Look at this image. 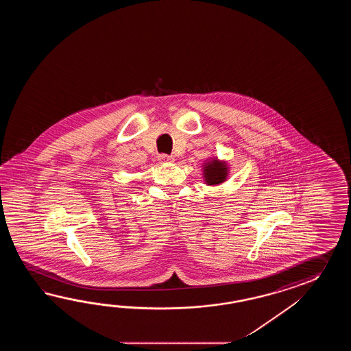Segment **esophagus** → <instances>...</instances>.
Masks as SVG:
<instances>
[{"instance_id": "1", "label": "esophagus", "mask_w": 351, "mask_h": 351, "mask_svg": "<svg viewBox=\"0 0 351 351\" xmlns=\"http://www.w3.org/2000/svg\"><path fill=\"white\" fill-rule=\"evenodd\" d=\"M159 162H162V163H171V162H174V157L173 156H168V154H159Z\"/></svg>"}]
</instances>
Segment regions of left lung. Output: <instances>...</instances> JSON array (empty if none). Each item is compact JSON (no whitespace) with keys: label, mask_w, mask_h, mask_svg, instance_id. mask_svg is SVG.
Returning a JSON list of instances; mask_svg holds the SVG:
<instances>
[{"label":"left lung","mask_w":351,"mask_h":351,"mask_svg":"<svg viewBox=\"0 0 351 351\" xmlns=\"http://www.w3.org/2000/svg\"><path fill=\"white\" fill-rule=\"evenodd\" d=\"M226 176H227V168L224 163L213 160L204 167V177L209 186L222 183L226 179Z\"/></svg>","instance_id":"left-lung-1"}]
</instances>
